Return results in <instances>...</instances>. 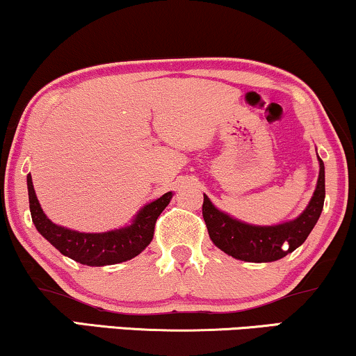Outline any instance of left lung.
<instances>
[{"mask_svg":"<svg viewBox=\"0 0 356 356\" xmlns=\"http://www.w3.org/2000/svg\"><path fill=\"white\" fill-rule=\"evenodd\" d=\"M317 160H319V178H317L311 201L296 219L288 220V222L276 225L242 222L227 212L218 209L204 195L202 218H204L212 243L235 260L252 263L276 261L302 245L304 240L319 220L325 200L324 161L319 155H317Z\"/></svg>","mask_w":356,"mask_h":356,"instance_id":"obj_1","label":"left lung"}]
</instances>
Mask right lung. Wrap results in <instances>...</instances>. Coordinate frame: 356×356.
Returning <instances> with one entry per match:
<instances>
[{
  "mask_svg": "<svg viewBox=\"0 0 356 356\" xmlns=\"http://www.w3.org/2000/svg\"><path fill=\"white\" fill-rule=\"evenodd\" d=\"M27 193H29L31 218L35 229L45 240H49L57 250L72 260L88 266L116 265L132 260L149 247L154 238L155 222L172 201L173 193L168 191L159 200L147 202L134 216L131 224L108 232H78L50 220L40 207L35 196L31 173L27 175Z\"/></svg>",
  "mask_w": 356,
  "mask_h": 356,
  "instance_id": "right-lung-1",
  "label": "right lung"
}]
</instances>
